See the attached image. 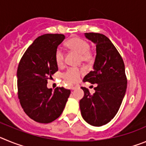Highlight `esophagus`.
<instances>
[{
	"label": "esophagus",
	"instance_id": "esophagus-1",
	"mask_svg": "<svg viewBox=\"0 0 146 146\" xmlns=\"http://www.w3.org/2000/svg\"><path fill=\"white\" fill-rule=\"evenodd\" d=\"M77 88H78V86H77V85H72V86H71V89H72V90H75Z\"/></svg>",
	"mask_w": 146,
	"mask_h": 146
}]
</instances>
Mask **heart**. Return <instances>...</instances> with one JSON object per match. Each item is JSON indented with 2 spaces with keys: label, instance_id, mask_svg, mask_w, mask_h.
Listing matches in <instances>:
<instances>
[{
  "label": "heart",
  "instance_id": "b5f03b06",
  "mask_svg": "<svg viewBox=\"0 0 146 146\" xmlns=\"http://www.w3.org/2000/svg\"><path fill=\"white\" fill-rule=\"evenodd\" d=\"M66 45L71 50H74L80 55L81 60L82 61L89 63L94 60V55L89 50L90 44L83 38L80 37H73L66 42ZM55 60L58 66H61L64 64V54L60 47H58L55 50ZM83 74H84V70L82 69L69 68L63 74V78L68 83H74L79 80L81 75Z\"/></svg>",
  "mask_w": 146,
  "mask_h": 146
}]
</instances>
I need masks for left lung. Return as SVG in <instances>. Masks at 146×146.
<instances>
[{"instance_id":"obj_1","label":"left lung","mask_w":146,"mask_h":146,"mask_svg":"<svg viewBox=\"0 0 146 146\" xmlns=\"http://www.w3.org/2000/svg\"><path fill=\"white\" fill-rule=\"evenodd\" d=\"M85 36L96 44L94 69L85 76L83 82L97 84L95 93L82 87L84 96L80 101L82 117L88 123L101 126L109 123L118 113L126 93L127 80L121 55L104 34L86 33Z\"/></svg>"}]
</instances>
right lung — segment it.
<instances>
[{
    "instance_id": "right-lung-1",
    "label": "right lung",
    "mask_w": 146,
    "mask_h": 146,
    "mask_svg": "<svg viewBox=\"0 0 146 146\" xmlns=\"http://www.w3.org/2000/svg\"><path fill=\"white\" fill-rule=\"evenodd\" d=\"M64 34L42 35L29 46L17 68L18 98L23 110L33 121L48 123L64 110L70 90L47 87V80L58 70L55 52Z\"/></svg>"
}]
</instances>
